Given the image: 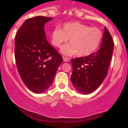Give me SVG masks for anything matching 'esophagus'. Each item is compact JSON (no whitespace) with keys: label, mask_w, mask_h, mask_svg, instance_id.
Returning a JSON list of instances; mask_svg holds the SVG:
<instances>
[{"label":"esophagus","mask_w":128,"mask_h":128,"mask_svg":"<svg viewBox=\"0 0 128 128\" xmlns=\"http://www.w3.org/2000/svg\"><path fill=\"white\" fill-rule=\"evenodd\" d=\"M62 58H63V61H64V62H68V61H70V59H69L68 58H67V57L66 56H63Z\"/></svg>","instance_id":"34e87169"}]
</instances>
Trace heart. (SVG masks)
<instances>
[{
	"instance_id": "b5f03b06",
	"label": "heart",
	"mask_w": 128,
	"mask_h": 128,
	"mask_svg": "<svg viewBox=\"0 0 128 128\" xmlns=\"http://www.w3.org/2000/svg\"><path fill=\"white\" fill-rule=\"evenodd\" d=\"M62 29L55 28L51 32L50 38L52 44L56 48L70 38V43L61 48V52L66 55L76 53L79 56L90 55L96 50L102 42V32L98 28L79 22H69L63 24Z\"/></svg>"
}]
</instances>
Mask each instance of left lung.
Wrapping results in <instances>:
<instances>
[{"label": "left lung", "mask_w": 128, "mask_h": 128, "mask_svg": "<svg viewBox=\"0 0 128 128\" xmlns=\"http://www.w3.org/2000/svg\"><path fill=\"white\" fill-rule=\"evenodd\" d=\"M114 50V42L105 28L100 48L96 52L72 60L71 81L76 90L87 94L96 90L107 75Z\"/></svg>", "instance_id": "8db88e82"}]
</instances>
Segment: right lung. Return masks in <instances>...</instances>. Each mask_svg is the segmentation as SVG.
Listing matches in <instances>:
<instances>
[{
  "label": "right lung",
  "instance_id": "right-lung-1",
  "mask_svg": "<svg viewBox=\"0 0 128 128\" xmlns=\"http://www.w3.org/2000/svg\"><path fill=\"white\" fill-rule=\"evenodd\" d=\"M52 17L36 16L27 19L16 33L15 59L25 86L32 92L42 93L52 84L62 57L49 43L44 30Z\"/></svg>",
  "mask_w": 128,
  "mask_h": 128
}]
</instances>
